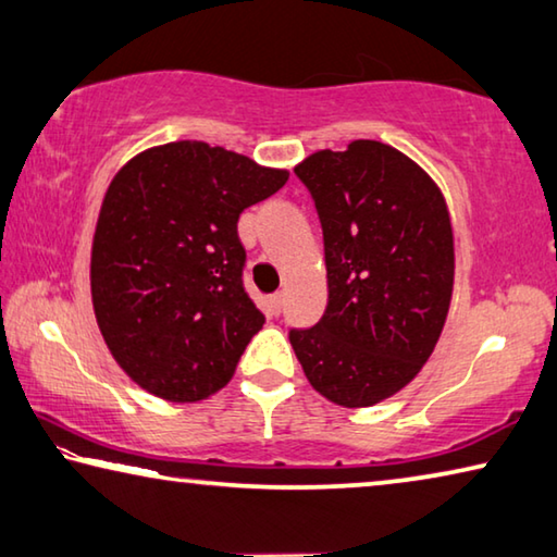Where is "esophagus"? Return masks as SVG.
<instances>
[{
	"label": "esophagus",
	"instance_id": "esophagus-1",
	"mask_svg": "<svg viewBox=\"0 0 557 557\" xmlns=\"http://www.w3.org/2000/svg\"><path fill=\"white\" fill-rule=\"evenodd\" d=\"M282 305H285V292H275V295L270 297V307H272V312L280 314V312H282Z\"/></svg>",
	"mask_w": 557,
	"mask_h": 557
}]
</instances>
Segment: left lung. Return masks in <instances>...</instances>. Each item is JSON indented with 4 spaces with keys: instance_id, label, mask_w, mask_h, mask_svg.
Segmentation results:
<instances>
[{
    "instance_id": "1",
    "label": "left lung",
    "mask_w": 557,
    "mask_h": 557,
    "mask_svg": "<svg viewBox=\"0 0 557 557\" xmlns=\"http://www.w3.org/2000/svg\"><path fill=\"white\" fill-rule=\"evenodd\" d=\"M324 233L329 301L292 329L307 381L326 400L369 408L403 391L435 351L455 287V235L440 186L375 139L295 166Z\"/></svg>"
}]
</instances>
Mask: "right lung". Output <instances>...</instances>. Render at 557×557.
Here are the masks:
<instances>
[{
  "label": "right lung",
  "mask_w": 557,
  "mask_h": 557,
  "mask_svg": "<svg viewBox=\"0 0 557 557\" xmlns=\"http://www.w3.org/2000/svg\"><path fill=\"white\" fill-rule=\"evenodd\" d=\"M287 169L196 139L145 149L100 206L92 309L110 354L139 388L196 403L233 379L265 317L243 287L238 219Z\"/></svg>",
  "instance_id": "1"
}]
</instances>
